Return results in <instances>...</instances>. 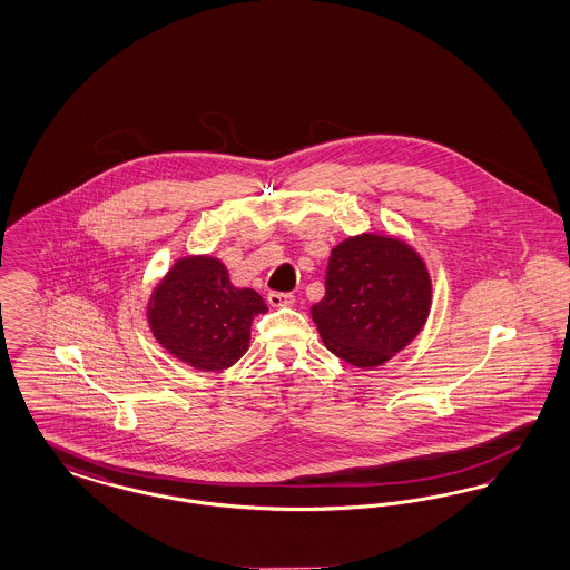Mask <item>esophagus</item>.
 <instances>
[{
	"label": "esophagus",
	"instance_id": "obj_1",
	"mask_svg": "<svg viewBox=\"0 0 570 570\" xmlns=\"http://www.w3.org/2000/svg\"><path fill=\"white\" fill-rule=\"evenodd\" d=\"M269 305L272 307H293L295 305V297L293 295H284V293H269Z\"/></svg>",
	"mask_w": 570,
	"mask_h": 570
}]
</instances>
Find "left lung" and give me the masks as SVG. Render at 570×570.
Segmentation results:
<instances>
[{
  "label": "left lung",
  "instance_id": "8db88e82",
  "mask_svg": "<svg viewBox=\"0 0 570 570\" xmlns=\"http://www.w3.org/2000/svg\"><path fill=\"white\" fill-rule=\"evenodd\" d=\"M430 309L423 256L397 235L361 233L331 249L325 297L309 312L326 351L374 370L414 342Z\"/></svg>",
  "mask_w": 570,
  "mask_h": 570
}]
</instances>
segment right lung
Instances as JSON below:
<instances>
[{"instance_id": "add662e5", "label": "right lung", "mask_w": 570, "mask_h": 570, "mask_svg": "<svg viewBox=\"0 0 570 570\" xmlns=\"http://www.w3.org/2000/svg\"><path fill=\"white\" fill-rule=\"evenodd\" d=\"M269 307L252 288H237L209 254L177 258L147 298L145 316L166 353L200 372L233 367L249 348V326Z\"/></svg>"}]
</instances>
